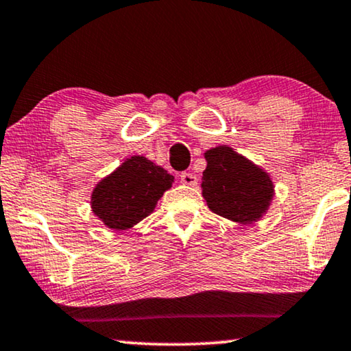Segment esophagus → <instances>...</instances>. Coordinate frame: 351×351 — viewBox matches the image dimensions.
Here are the masks:
<instances>
[{"instance_id":"34e87169","label":"esophagus","mask_w":351,"mask_h":351,"mask_svg":"<svg viewBox=\"0 0 351 351\" xmlns=\"http://www.w3.org/2000/svg\"><path fill=\"white\" fill-rule=\"evenodd\" d=\"M180 182L184 185H196V182H198V179H196L195 174H191V172H182L180 174Z\"/></svg>"}]
</instances>
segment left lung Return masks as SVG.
<instances>
[{
	"label": "left lung",
	"mask_w": 351,
	"mask_h": 351,
	"mask_svg": "<svg viewBox=\"0 0 351 351\" xmlns=\"http://www.w3.org/2000/svg\"><path fill=\"white\" fill-rule=\"evenodd\" d=\"M203 196L209 209L238 223H252L267 213L273 198L270 176L227 145L204 153Z\"/></svg>",
	"instance_id": "obj_1"
}]
</instances>
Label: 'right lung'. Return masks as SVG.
I'll return each instance as SVG.
<instances>
[{"label": "right lung", "instance_id": "add662e5", "mask_svg": "<svg viewBox=\"0 0 351 351\" xmlns=\"http://www.w3.org/2000/svg\"><path fill=\"white\" fill-rule=\"evenodd\" d=\"M174 176L145 156H131L97 184L90 206L104 225L128 230L156 208L158 199L171 189Z\"/></svg>", "mask_w": 351, "mask_h": 351}]
</instances>
